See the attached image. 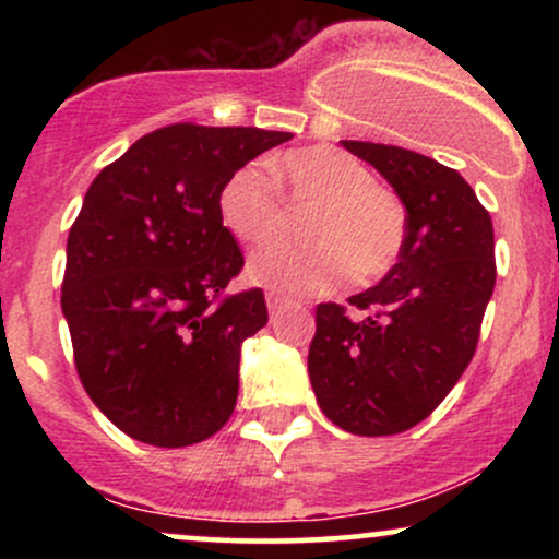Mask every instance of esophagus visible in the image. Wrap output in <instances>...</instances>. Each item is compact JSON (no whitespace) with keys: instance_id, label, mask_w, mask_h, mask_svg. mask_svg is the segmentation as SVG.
<instances>
[{"instance_id":"esophagus-1","label":"esophagus","mask_w":559,"mask_h":559,"mask_svg":"<svg viewBox=\"0 0 559 559\" xmlns=\"http://www.w3.org/2000/svg\"><path fill=\"white\" fill-rule=\"evenodd\" d=\"M265 301H267V310H271V312H275V310H281V307H284L286 305V297H281V294H267V297H265Z\"/></svg>"}]
</instances>
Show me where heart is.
<instances>
[{
    "mask_svg": "<svg viewBox=\"0 0 559 559\" xmlns=\"http://www.w3.org/2000/svg\"><path fill=\"white\" fill-rule=\"evenodd\" d=\"M288 197L316 202L307 221L312 241L273 239L247 260V278L281 297L331 292L349 275L376 281L402 258L407 213L357 157L333 146L288 152L275 165ZM217 213L236 239L262 241L284 223V197L265 165L236 168L217 197Z\"/></svg>",
    "mask_w": 559,
    "mask_h": 559,
    "instance_id": "obj_1",
    "label": "heart"
}]
</instances>
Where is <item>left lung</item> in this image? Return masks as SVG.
Here are the masks:
<instances>
[{"mask_svg": "<svg viewBox=\"0 0 559 559\" xmlns=\"http://www.w3.org/2000/svg\"><path fill=\"white\" fill-rule=\"evenodd\" d=\"M407 210L402 258L381 284L318 305L307 370L320 409L357 436H391L439 407L476 355L489 305L491 215L457 170L373 141H342Z\"/></svg>", "mask_w": 559, "mask_h": 559, "instance_id": "8db88e82", "label": "left lung"}]
</instances>
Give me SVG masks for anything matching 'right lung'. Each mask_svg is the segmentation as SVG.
<instances>
[{
  "label": "right lung",
  "mask_w": 559,
  "mask_h": 559,
  "mask_svg": "<svg viewBox=\"0 0 559 559\" xmlns=\"http://www.w3.org/2000/svg\"><path fill=\"white\" fill-rule=\"evenodd\" d=\"M292 133L176 123L88 186L68 236L62 316L92 402L131 439L189 447L226 426L260 288L223 297L243 254L217 213L228 176Z\"/></svg>",
  "instance_id": "obj_1"
}]
</instances>
